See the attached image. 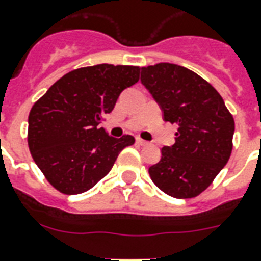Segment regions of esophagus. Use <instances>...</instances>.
<instances>
[{
    "mask_svg": "<svg viewBox=\"0 0 261 261\" xmlns=\"http://www.w3.org/2000/svg\"><path fill=\"white\" fill-rule=\"evenodd\" d=\"M137 144H140V145H148V143L143 140V138H140V137H137Z\"/></svg>",
    "mask_w": 261,
    "mask_h": 261,
    "instance_id": "34e87169",
    "label": "esophagus"
}]
</instances>
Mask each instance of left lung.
<instances>
[{
    "label": "left lung",
    "mask_w": 261,
    "mask_h": 261,
    "mask_svg": "<svg viewBox=\"0 0 261 261\" xmlns=\"http://www.w3.org/2000/svg\"><path fill=\"white\" fill-rule=\"evenodd\" d=\"M141 82L161 107L164 120L178 124L172 147L149 167L152 182L172 198H195L229 161L234 120L216 89L187 67L156 63L141 67Z\"/></svg>",
    "instance_id": "left-lung-1"
}]
</instances>
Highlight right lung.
<instances>
[{"instance_id":"add662e5","label":"right lung","mask_w":261,"mask_h":261,"mask_svg":"<svg viewBox=\"0 0 261 261\" xmlns=\"http://www.w3.org/2000/svg\"><path fill=\"white\" fill-rule=\"evenodd\" d=\"M140 79V67L94 65L62 76L32 106L28 147L48 182L66 195L86 192L110 172L134 137L113 138L99 124L120 93Z\"/></svg>"}]
</instances>
